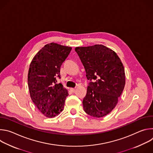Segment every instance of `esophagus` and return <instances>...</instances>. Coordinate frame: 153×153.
Segmentation results:
<instances>
[{
	"instance_id": "esophagus-1",
	"label": "esophagus",
	"mask_w": 153,
	"mask_h": 153,
	"mask_svg": "<svg viewBox=\"0 0 153 153\" xmlns=\"http://www.w3.org/2000/svg\"><path fill=\"white\" fill-rule=\"evenodd\" d=\"M70 90H71V91L72 92H74V91H76V88H71Z\"/></svg>"
}]
</instances>
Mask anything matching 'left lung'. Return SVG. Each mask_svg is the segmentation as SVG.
<instances>
[{
    "mask_svg": "<svg viewBox=\"0 0 153 153\" xmlns=\"http://www.w3.org/2000/svg\"><path fill=\"white\" fill-rule=\"evenodd\" d=\"M90 82L83 100V110L94 117L108 114L116 106L125 85L123 65L117 54L102 45L76 47Z\"/></svg>",
    "mask_w": 153,
    "mask_h": 153,
    "instance_id": "8db88e82",
    "label": "left lung"
}]
</instances>
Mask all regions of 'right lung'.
I'll return each mask as SVG.
<instances>
[{
  "label": "right lung",
  "instance_id": "add662e5",
  "mask_svg": "<svg viewBox=\"0 0 153 153\" xmlns=\"http://www.w3.org/2000/svg\"><path fill=\"white\" fill-rule=\"evenodd\" d=\"M71 49L53 42L48 43L35 55L30 63L28 74L30 97L47 117H54L63 110L68 93L62 84L56 83V78H60V67Z\"/></svg>",
  "mask_w": 153,
  "mask_h": 153
}]
</instances>
